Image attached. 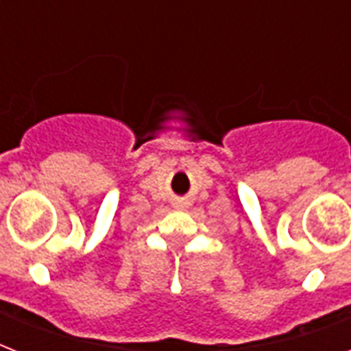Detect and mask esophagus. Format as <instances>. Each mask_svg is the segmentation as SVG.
Listing matches in <instances>:
<instances>
[{
	"label": "esophagus",
	"instance_id": "34e87169",
	"mask_svg": "<svg viewBox=\"0 0 351 351\" xmlns=\"http://www.w3.org/2000/svg\"><path fill=\"white\" fill-rule=\"evenodd\" d=\"M176 208H180V206H176Z\"/></svg>",
	"mask_w": 351,
	"mask_h": 351
}]
</instances>
